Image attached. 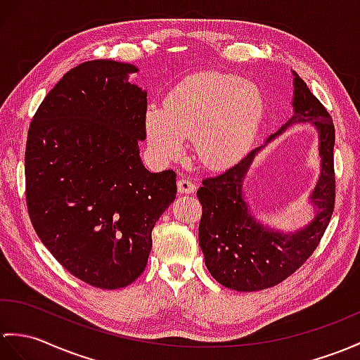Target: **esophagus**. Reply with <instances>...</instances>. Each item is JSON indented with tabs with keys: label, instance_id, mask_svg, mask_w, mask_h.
<instances>
[{
	"label": "esophagus",
	"instance_id": "obj_1",
	"mask_svg": "<svg viewBox=\"0 0 360 360\" xmlns=\"http://www.w3.org/2000/svg\"><path fill=\"white\" fill-rule=\"evenodd\" d=\"M178 190H179V193L190 195L196 190V184L188 178H179L178 179Z\"/></svg>",
	"mask_w": 360,
	"mask_h": 360
}]
</instances>
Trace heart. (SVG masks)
I'll return each instance as SVG.
<instances>
[{"instance_id":"obj_1","label":"heart","mask_w":360,"mask_h":360,"mask_svg":"<svg viewBox=\"0 0 360 360\" xmlns=\"http://www.w3.org/2000/svg\"><path fill=\"white\" fill-rule=\"evenodd\" d=\"M262 113L264 96L253 82L236 75L199 73L170 90L164 107L147 108L146 131L161 160H176L191 138L198 160L219 169L245 152Z\"/></svg>"}]
</instances>
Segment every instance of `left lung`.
Listing matches in <instances>:
<instances>
[{
    "mask_svg": "<svg viewBox=\"0 0 360 360\" xmlns=\"http://www.w3.org/2000/svg\"><path fill=\"white\" fill-rule=\"evenodd\" d=\"M293 75V116L274 135H270L265 144L293 124L316 125L322 170L310 196L316 208L314 219L295 233H281L257 222L250 214L242 196V182L255 155L264 146L252 150L229 170L202 179V186L198 190V199L202 205L199 245L205 265L221 285L236 291L274 287L300 269L319 245L334 210L336 178L333 148L336 135L333 120L305 81L296 72Z\"/></svg>",
    "mask_w": 360,
    "mask_h": 360,
    "instance_id": "left-lung-1",
    "label": "left lung"
}]
</instances>
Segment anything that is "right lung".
I'll list each match as a JSON object with an SVG mask.
<instances>
[{
  "mask_svg": "<svg viewBox=\"0 0 360 360\" xmlns=\"http://www.w3.org/2000/svg\"><path fill=\"white\" fill-rule=\"evenodd\" d=\"M138 69L82 63L56 82L27 133L26 202L41 242L91 287H127L144 271L156 221L176 198V173H150L147 91L127 81Z\"/></svg>",
  "mask_w": 360,
  "mask_h": 360,
  "instance_id": "obj_1",
  "label": "right lung"
}]
</instances>
